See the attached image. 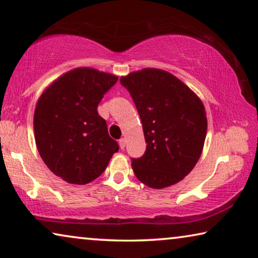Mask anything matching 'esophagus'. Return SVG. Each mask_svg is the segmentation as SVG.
Masks as SVG:
<instances>
[{"label": "esophagus", "instance_id": "34e87169", "mask_svg": "<svg viewBox=\"0 0 258 258\" xmlns=\"http://www.w3.org/2000/svg\"><path fill=\"white\" fill-rule=\"evenodd\" d=\"M118 145H120L121 150H123L125 148V140H124V138H121V140L118 141Z\"/></svg>", "mask_w": 258, "mask_h": 258}]
</instances>
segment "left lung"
Instances as JSON below:
<instances>
[{
    "label": "left lung",
    "mask_w": 258,
    "mask_h": 258,
    "mask_svg": "<svg viewBox=\"0 0 258 258\" xmlns=\"http://www.w3.org/2000/svg\"><path fill=\"white\" fill-rule=\"evenodd\" d=\"M141 116L146 151L133 159L135 175L153 189L184 179L200 159L207 136L203 101L168 71L144 68L120 78Z\"/></svg>",
    "instance_id": "1"
}]
</instances>
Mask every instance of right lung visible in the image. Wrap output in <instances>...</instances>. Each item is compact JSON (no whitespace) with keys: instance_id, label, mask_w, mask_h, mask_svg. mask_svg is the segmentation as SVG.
<instances>
[{"instance_id":"1","label":"right lung","mask_w":258,"mask_h":258,"mask_svg":"<svg viewBox=\"0 0 258 258\" xmlns=\"http://www.w3.org/2000/svg\"><path fill=\"white\" fill-rule=\"evenodd\" d=\"M117 79L116 75L79 67L51 82L39 97L33 117L35 144L47 167L63 181L90 183L118 151L97 110Z\"/></svg>"}]
</instances>
